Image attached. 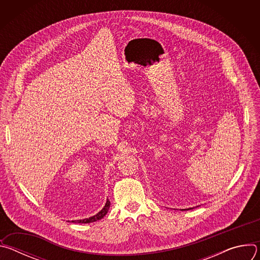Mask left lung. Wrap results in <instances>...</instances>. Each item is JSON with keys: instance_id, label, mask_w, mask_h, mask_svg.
Instances as JSON below:
<instances>
[{"instance_id": "8db88e82", "label": "left lung", "mask_w": 260, "mask_h": 260, "mask_svg": "<svg viewBox=\"0 0 260 260\" xmlns=\"http://www.w3.org/2000/svg\"><path fill=\"white\" fill-rule=\"evenodd\" d=\"M184 210H186V209H184ZM187 210H191V208H190V209H187Z\"/></svg>"}]
</instances>
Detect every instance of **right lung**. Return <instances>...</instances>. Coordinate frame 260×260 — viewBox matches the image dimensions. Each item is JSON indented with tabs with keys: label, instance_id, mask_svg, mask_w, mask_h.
<instances>
[{
	"label": "right lung",
	"instance_id": "obj_1",
	"mask_svg": "<svg viewBox=\"0 0 260 260\" xmlns=\"http://www.w3.org/2000/svg\"><path fill=\"white\" fill-rule=\"evenodd\" d=\"M109 208H110V201L107 200L106 205L98 214H95L89 218H85V219H81V220H73L72 222H75V223H90V222H95L98 220H101L104 216H106V214L109 211Z\"/></svg>",
	"mask_w": 260,
	"mask_h": 260
}]
</instances>
